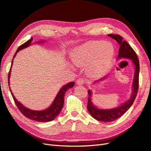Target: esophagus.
Listing matches in <instances>:
<instances>
[{"instance_id": "34e87169", "label": "esophagus", "mask_w": 151, "mask_h": 151, "mask_svg": "<svg viewBox=\"0 0 151 151\" xmlns=\"http://www.w3.org/2000/svg\"><path fill=\"white\" fill-rule=\"evenodd\" d=\"M85 82V81L83 78H78L76 81L77 85H83Z\"/></svg>"}]
</instances>
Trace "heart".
<instances>
[{"mask_svg":"<svg viewBox=\"0 0 151 151\" xmlns=\"http://www.w3.org/2000/svg\"><path fill=\"white\" fill-rule=\"evenodd\" d=\"M115 50L111 43L104 41H90L76 47L71 56L73 64L77 66L88 67V74L98 78L106 73L111 66Z\"/></svg>","mask_w":151,"mask_h":151,"instance_id":"heart-1","label":"heart"}]
</instances>
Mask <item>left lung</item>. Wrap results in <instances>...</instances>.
I'll list each match as a JSON object with an SVG mask.
<instances>
[{
	"label": "left lung",
	"instance_id": "8db88e82",
	"mask_svg": "<svg viewBox=\"0 0 151 151\" xmlns=\"http://www.w3.org/2000/svg\"><path fill=\"white\" fill-rule=\"evenodd\" d=\"M107 36L113 38L119 45V54L118 55V58H128L132 59L135 66V72L134 80H133V83L132 96H131L130 99H129L128 101H127L125 103H124L121 106L117 107V108L107 110L99 109L97 108V107L93 106L91 102V99H90V97H91V91L90 90L88 91V98L87 109L89 113L91 114V116H92L93 118L98 120V121H101L102 122H113L114 120L119 118L125 113L133 104V102H134L139 87L140 64L139 58H138L135 50L132 49V47L125 40H123V37L119 35H117V34H109V35H107Z\"/></svg>",
	"mask_w": 151,
	"mask_h": 151
}]
</instances>
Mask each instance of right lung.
<instances>
[{"label":"right lung","instance_id":"obj_1","mask_svg":"<svg viewBox=\"0 0 151 151\" xmlns=\"http://www.w3.org/2000/svg\"><path fill=\"white\" fill-rule=\"evenodd\" d=\"M32 40H33V38L32 37L27 42H26L25 43H24L23 44L20 45L18 47V49H17L16 53L13 57V59L15 57L16 54L18 52V51H19L20 50L23 49L24 48H26V47H28L30 45V44H31ZM13 59H12V61L11 66H12V63H13ZM11 66L10 68L9 72V73H8V84H9V76H10V73H11ZM74 85H75V82H70V83H69L64 86H63V88H61V89L59 90V92H58L57 96L55 97L53 103L52 104V105L49 107V108L45 109V110L40 111L29 109L27 108V107L23 106L19 102H18L16 99L15 97L13 96V94H12V93L11 92L10 87L9 86V87L11 95H12V97H13V99L14 101V102H15L16 106L18 107V108L21 111V113H22L24 116H26V117L29 118V119H31L32 120H35V121H37L38 122H48L52 121V120L54 119L56 117V116L59 114L60 112H61L63 107V104H64V95H65V93L67 90L69 88H72L73 86H74Z\"/></svg>","mask_w":151,"mask_h":151}]
</instances>
